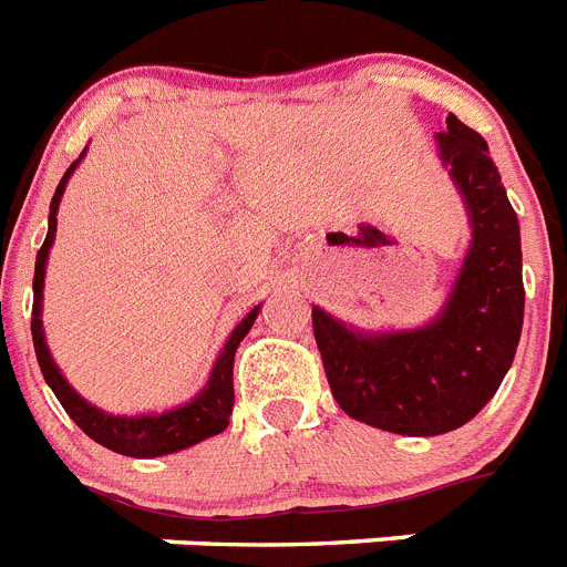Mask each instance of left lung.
Here are the masks:
<instances>
[{
	"instance_id": "left-lung-1",
	"label": "left lung",
	"mask_w": 567,
	"mask_h": 567,
	"mask_svg": "<svg viewBox=\"0 0 567 567\" xmlns=\"http://www.w3.org/2000/svg\"><path fill=\"white\" fill-rule=\"evenodd\" d=\"M435 141L473 227L441 311L403 331H363L311 311L334 401L394 435H444L473 421L513 365L525 320L518 218L487 141L455 114Z\"/></svg>"
}]
</instances>
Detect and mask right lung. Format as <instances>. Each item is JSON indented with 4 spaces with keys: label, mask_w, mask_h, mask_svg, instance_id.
Instances as JSON below:
<instances>
[{
    "label": "right lung",
    "mask_w": 567,
    "mask_h": 567,
    "mask_svg": "<svg viewBox=\"0 0 567 567\" xmlns=\"http://www.w3.org/2000/svg\"><path fill=\"white\" fill-rule=\"evenodd\" d=\"M85 150L80 152V158L65 169V175L56 184V193L51 198V213H49V236L42 241L40 254H37V268H33V313H31V334H33V349H37V363L42 369V378L56 394V401L63 403L69 417L78 423L85 435L103 444L112 453L132 455V458H158V455L178 453L187 446L198 444L204 437H213L218 432L227 430V421L233 415V357L239 342L250 331V326L259 317V308L247 313L239 326L233 328L227 337L225 349L218 351L213 372L204 383V389L195 394L193 401L181 403L166 412H150V415H112L106 409H97L89 403L83 394L74 392L65 374L60 372V365L54 363V357L45 342V331H42V288H45V265H49L51 245L56 236V210H60V198L65 193L71 173L78 169L83 161Z\"/></svg>",
    "instance_id": "right-lung-1"
}]
</instances>
